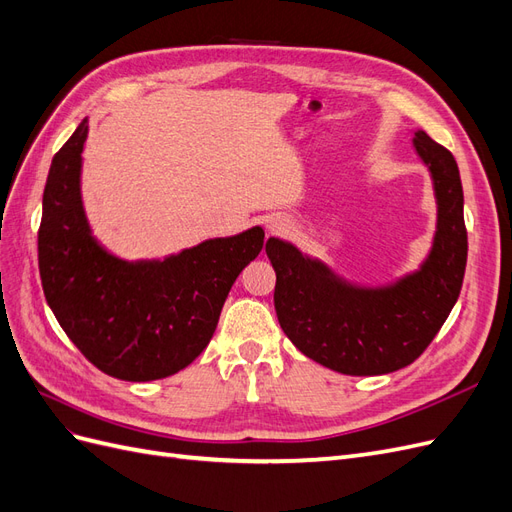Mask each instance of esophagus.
I'll return each instance as SVG.
<instances>
[{
    "mask_svg": "<svg viewBox=\"0 0 512 512\" xmlns=\"http://www.w3.org/2000/svg\"><path fill=\"white\" fill-rule=\"evenodd\" d=\"M267 228H269V232H273V235H282V232H288L290 222L286 218H273V220H269Z\"/></svg>",
    "mask_w": 512,
    "mask_h": 512,
    "instance_id": "1",
    "label": "esophagus"
}]
</instances>
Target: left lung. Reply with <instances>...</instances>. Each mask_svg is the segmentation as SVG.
Listing matches in <instances>:
<instances>
[{
    "label": "left lung",
    "mask_w": 512,
    "mask_h": 512,
    "mask_svg": "<svg viewBox=\"0 0 512 512\" xmlns=\"http://www.w3.org/2000/svg\"><path fill=\"white\" fill-rule=\"evenodd\" d=\"M427 166L438 218L431 250L416 271L391 284L363 286L303 254L290 241L265 245L275 269V312L282 331L309 359L346 376H380L425 352L455 307L468 260L463 190L453 153L423 132L412 136Z\"/></svg>",
    "instance_id": "obj_1"
}]
</instances>
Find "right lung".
Instances as JSON below:
<instances>
[{
    "label": "right lung",
    "mask_w": 512,
    "mask_h": 512,
    "mask_svg": "<svg viewBox=\"0 0 512 512\" xmlns=\"http://www.w3.org/2000/svg\"><path fill=\"white\" fill-rule=\"evenodd\" d=\"M83 119L51 162L42 196L38 265L49 307L104 374L149 382L173 376L207 348L239 273L265 230L207 239L179 254L123 260L91 232L81 194Z\"/></svg>",
    "instance_id": "add662e5"
}]
</instances>
